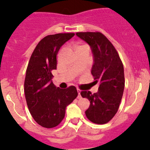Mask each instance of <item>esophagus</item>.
<instances>
[{"label":"esophagus","instance_id":"34e87169","mask_svg":"<svg viewBox=\"0 0 150 150\" xmlns=\"http://www.w3.org/2000/svg\"><path fill=\"white\" fill-rule=\"evenodd\" d=\"M77 90H78V98H81V90H79V89H77Z\"/></svg>","mask_w":150,"mask_h":150}]
</instances>
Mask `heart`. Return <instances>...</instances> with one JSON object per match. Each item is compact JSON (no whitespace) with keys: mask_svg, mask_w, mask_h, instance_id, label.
I'll return each instance as SVG.
<instances>
[{"mask_svg":"<svg viewBox=\"0 0 150 150\" xmlns=\"http://www.w3.org/2000/svg\"><path fill=\"white\" fill-rule=\"evenodd\" d=\"M86 46H87V45H78V46L76 47V50H77V49H79V48H83V47H86Z\"/></svg>","mask_w":150,"mask_h":150,"instance_id":"b5f03b06","label":"heart"}]
</instances>
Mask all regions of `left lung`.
Listing matches in <instances>:
<instances>
[{
    "label": "left lung",
    "mask_w": 150,
    "mask_h": 150,
    "mask_svg": "<svg viewBox=\"0 0 150 150\" xmlns=\"http://www.w3.org/2000/svg\"><path fill=\"white\" fill-rule=\"evenodd\" d=\"M76 35L90 45L94 63L91 73L99 82L96 93L81 91L90 102L85 111L87 119L96 124L108 122L117 114L125 87L124 68L118 52L108 39L100 32H78Z\"/></svg>",
    "instance_id": "1"
}]
</instances>
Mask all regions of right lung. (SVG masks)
Instances as JSON below:
<instances>
[{
  "instance_id": "right-lung-1",
  "label": "right lung",
  "mask_w": 150,
  "mask_h": 150,
  "mask_svg": "<svg viewBox=\"0 0 150 150\" xmlns=\"http://www.w3.org/2000/svg\"><path fill=\"white\" fill-rule=\"evenodd\" d=\"M74 33L48 35L33 50L26 70L25 94L29 111L40 125L56 127L65 117L66 108L78 96L76 87H57L52 70L57 69V54L60 47L73 37Z\"/></svg>"
}]
</instances>
